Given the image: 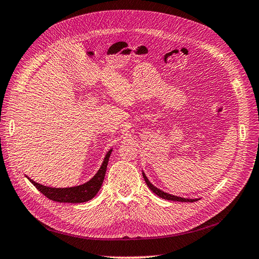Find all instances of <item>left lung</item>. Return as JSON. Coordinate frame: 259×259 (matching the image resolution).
<instances>
[{"label":"left lung","instance_id":"left-lung-1","mask_svg":"<svg viewBox=\"0 0 259 259\" xmlns=\"http://www.w3.org/2000/svg\"><path fill=\"white\" fill-rule=\"evenodd\" d=\"M143 176H144V179L145 182L147 184V186L150 188V190L155 193L156 195H159L160 198L162 199H165V200H170V201H178V202H194V201H198V200H192V199H185V198H179V197H176V195H171V194H168V193H165L161 191L160 189H158V188H155L153 185H151V183L149 182L148 178L146 177L145 173H143Z\"/></svg>","mask_w":259,"mask_h":259}]
</instances>
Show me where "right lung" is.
Returning <instances> with one entry per match:
<instances>
[{
    "mask_svg": "<svg viewBox=\"0 0 259 259\" xmlns=\"http://www.w3.org/2000/svg\"><path fill=\"white\" fill-rule=\"evenodd\" d=\"M111 151L112 150H110L106 154L103 165H101V167L97 171V174L94 176L90 182L83 184L81 186L71 187V188H51V187H46V186L37 184L30 178L28 179L30 180L31 184H33V186L38 191L43 193L46 198H49L52 201L60 202V203L88 202L95 197L97 192L99 191L101 185H103L105 175H106V170H107L108 161H109V158H110Z\"/></svg>",
    "mask_w": 259,
    "mask_h": 259,
    "instance_id": "obj_1",
    "label": "right lung"
}]
</instances>
